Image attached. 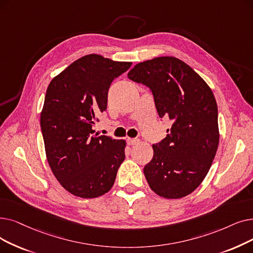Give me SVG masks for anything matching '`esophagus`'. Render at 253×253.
I'll return each mask as SVG.
<instances>
[{
	"label": "esophagus",
	"instance_id": "34e87169",
	"mask_svg": "<svg viewBox=\"0 0 253 253\" xmlns=\"http://www.w3.org/2000/svg\"><path fill=\"white\" fill-rule=\"evenodd\" d=\"M126 141H127V145H129V146H134V145L137 144V142H138L139 140H138L137 138H130V137H127Z\"/></svg>",
	"mask_w": 253,
	"mask_h": 253
}]
</instances>
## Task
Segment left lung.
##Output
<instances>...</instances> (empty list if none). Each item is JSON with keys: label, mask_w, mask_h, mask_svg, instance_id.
Segmentation results:
<instances>
[{"label": "left lung", "mask_w": 253, "mask_h": 253, "mask_svg": "<svg viewBox=\"0 0 253 253\" xmlns=\"http://www.w3.org/2000/svg\"><path fill=\"white\" fill-rule=\"evenodd\" d=\"M128 79L147 85L160 118L172 124L153 145L144 173L150 188L164 199H181L204 181L219 144L218 108L210 86L190 66L174 57L136 64Z\"/></svg>", "instance_id": "obj_1"}]
</instances>
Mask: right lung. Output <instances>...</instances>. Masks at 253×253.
I'll return each instance as SVG.
<instances>
[{"instance_id":"add662e5","label":"right lung","mask_w":253,"mask_h":253,"mask_svg":"<svg viewBox=\"0 0 253 253\" xmlns=\"http://www.w3.org/2000/svg\"><path fill=\"white\" fill-rule=\"evenodd\" d=\"M131 64L87 54L48 84L40 117L46 158L54 177L75 196L108 192L125 159V140L94 134L93 127L106 111L113 81Z\"/></svg>"}]
</instances>
